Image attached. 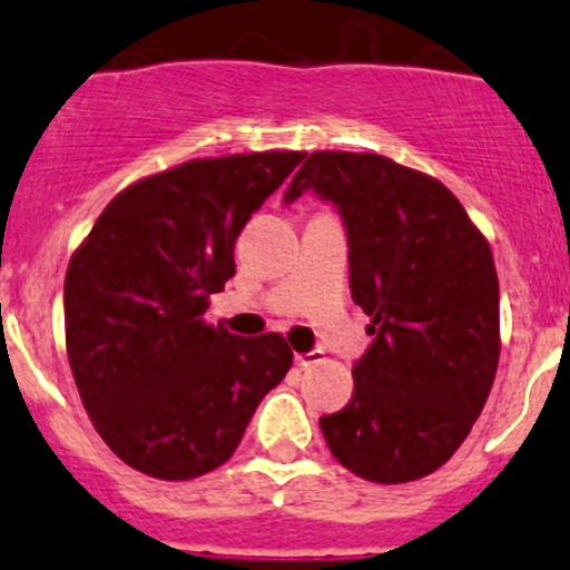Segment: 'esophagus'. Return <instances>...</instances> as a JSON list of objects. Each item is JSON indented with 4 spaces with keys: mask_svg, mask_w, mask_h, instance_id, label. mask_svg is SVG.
I'll return each mask as SVG.
<instances>
[{
    "mask_svg": "<svg viewBox=\"0 0 570 570\" xmlns=\"http://www.w3.org/2000/svg\"><path fill=\"white\" fill-rule=\"evenodd\" d=\"M320 358H323V351H317V347H314V351H306V353H295V364L301 370L312 367V364H317Z\"/></svg>",
    "mask_w": 570,
    "mask_h": 570,
    "instance_id": "esophagus-1",
    "label": "esophagus"
}]
</instances>
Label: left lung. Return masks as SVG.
<instances>
[{
  "mask_svg": "<svg viewBox=\"0 0 570 570\" xmlns=\"http://www.w3.org/2000/svg\"><path fill=\"white\" fill-rule=\"evenodd\" d=\"M303 191L342 219L351 295L373 345L353 397L320 417L331 454L379 484L414 482L454 456L499 367V275L488 239L440 180L375 153H312Z\"/></svg>",
  "mask_w": 570,
  "mask_h": 570,
  "instance_id": "1",
  "label": "left lung"
}]
</instances>
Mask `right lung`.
Wrapping results in <instances>:
<instances>
[{"instance_id": "add662e5", "label": "right lung", "mask_w": 570, "mask_h": 570, "mask_svg": "<svg viewBox=\"0 0 570 570\" xmlns=\"http://www.w3.org/2000/svg\"><path fill=\"white\" fill-rule=\"evenodd\" d=\"M303 153L186 161L108 203L63 284L66 351L99 438L136 471L195 479L230 460L292 367L278 334L206 323L250 214Z\"/></svg>"}]
</instances>
